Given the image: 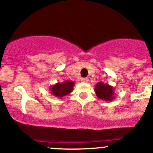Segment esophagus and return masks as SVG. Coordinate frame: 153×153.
I'll return each mask as SVG.
<instances>
[{
	"label": "esophagus",
	"mask_w": 153,
	"mask_h": 153,
	"mask_svg": "<svg viewBox=\"0 0 153 153\" xmlns=\"http://www.w3.org/2000/svg\"><path fill=\"white\" fill-rule=\"evenodd\" d=\"M81 81L84 82V83H87V82H88V79L87 78H82Z\"/></svg>",
	"instance_id": "34e87169"
}]
</instances>
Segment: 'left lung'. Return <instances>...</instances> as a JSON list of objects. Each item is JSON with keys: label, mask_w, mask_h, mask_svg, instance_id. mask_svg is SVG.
<instances>
[{"label": "left lung", "mask_w": 153, "mask_h": 153, "mask_svg": "<svg viewBox=\"0 0 153 153\" xmlns=\"http://www.w3.org/2000/svg\"><path fill=\"white\" fill-rule=\"evenodd\" d=\"M94 91L98 98L105 101H111L116 97L114 87L108 83L99 82L95 86Z\"/></svg>", "instance_id": "1"}]
</instances>
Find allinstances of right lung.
<instances>
[{"label":"right lung","mask_w":153,"mask_h":153,"mask_svg":"<svg viewBox=\"0 0 153 153\" xmlns=\"http://www.w3.org/2000/svg\"><path fill=\"white\" fill-rule=\"evenodd\" d=\"M75 83L72 80H65L62 83H56L49 88L51 94L53 96L61 98L67 94H70L74 90Z\"/></svg>","instance_id":"right-lung-1"}]
</instances>
